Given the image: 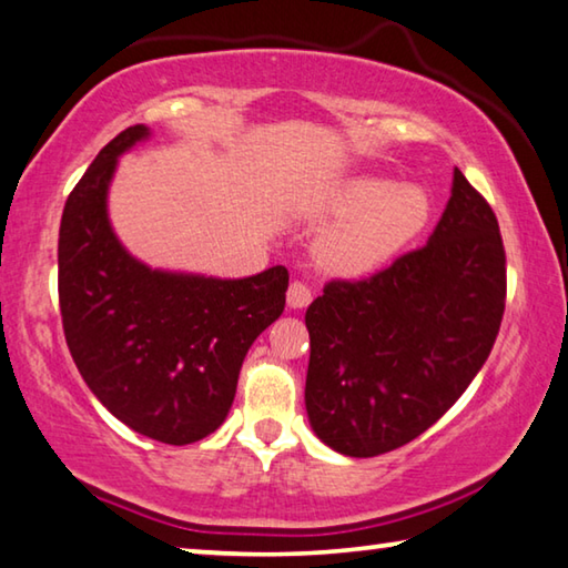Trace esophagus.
I'll use <instances>...</instances> for the list:
<instances>
[{"instance_id": "34e87169", "label": "esophagus", "mask_w": 568, "mask_h": 568, "mask_svg": "<svg viewBox=\"0 0 568 568\" xmlns=\"http://www.w3.org/2000/svg\"><path fill=\"white\" fill-rule=\"evenodd\" d=\"M310 302H312L310 286L304 282H292L290 292H286V304H290L292 310H304V306H310Z\"/></svg>"}]
</instances>
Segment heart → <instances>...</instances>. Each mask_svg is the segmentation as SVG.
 <instances>
[{
	"label": "heart",
	"instance_id": "heart-1",
	"mask_svg": "<svg viewBox=\"0 0 568 568\" xmlns=\"http://www.w3.org/2000/svg\"><path fill=\"white\" fill-rule=\"evenodd\" d=\"M312 219L332 226L320 236L314 256L324 272L365 276L410 248L433 219L425 185L383 175H352L322 191Z\"/></svg>",
	"mask_w": 568,
	"mask_h": 568
}]
</instances>
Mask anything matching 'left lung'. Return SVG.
<instances>
[{"label": "left lung", "mask_w": 568, "mask_h": 568, "mask_svg": "<svg viewBox=\"0 0 568 568\" xmlns=\"http://www.w3.org/2000/svg\"><path fill=\"white\" fill-rule=\"evenodd\" d=\"M506 310V251L466 175L427 244L362 282H329L306 310L304 403L332 450L372 458L450 410L494 349Z\"/></svg>", "instance_id": "obj_1"}]
</instances>
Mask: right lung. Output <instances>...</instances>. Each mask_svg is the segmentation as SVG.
<instances>
[{
    "instance_id": "right-lung-1",
    "label": "right lung",
    "mask_w": 568,
    "mask_h": 568,
    "mask_svg": "<svg viewBox=\"0 0 568 568\" xmlns=\"http://www.w3.org/2000/svg\"><path fill=\"white\" fill-rule=\"evenodd\" d=\"M151 138L115 135L62 211L58 284L64 339L102 405L145 438L189 445L219 430L254 339L284 312L290 272L244 278L151 268L108 216L118 158Z\"/></svg>"
}]
</instances>
